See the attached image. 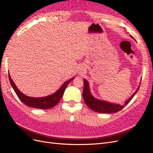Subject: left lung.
<instances>
[{
	"label": "left lung",
	"instance_id": "1",
	"mask_svg": "<svg viewBox=\"0 0 153 153\" xmlns=\"http://www.w3.org/2000/svg\"><path fill=\"white\" fill-rule=\"evenodd\" d=\"M130 36L133 38V36H131V35ZM139 87H138L135 93L132 95L130 98L128 99L126 102H125V103L123 105L111 103L109 102H106V101H100L95 99L91 94L89 84H88V82L85 79H84V91H83L82 95L85 104L87 105V106H89L91 110L99 113L112 114L119 112V111L122 110L125 106L128 105L129 101H130L131 99L133 98V96L135 95L138 89H139Z\"/></svg>",
	"mask_w": 153,
	"mask_h": 153
}]
</instances>
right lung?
<instances>
[{
	"instance_id": "add662e5",
	"label": "right lung",
	"mask_w": 153,
	"mask_h": 153,
	"mask_svg": "<svg viewBox=\"0 0 153 153\" xmlns=\"http://www.w3.org/2000/svg\"><path fill=\"white\" fill-rule=\"evenodd\" d=\"M9 79H10L11 85L13 88L14 91H15L17 96L18 97V98L25 105L32 108L39 109H49L53 107V106H55L59 102V101L61 100L62 97V95L67 85L73 79V78L66 81L54 94L47 97H43V98H32V97L27 96L24 94L18 89L15 83L12 80L10 74H9Z\"/></svg>"
}]
</instances>
